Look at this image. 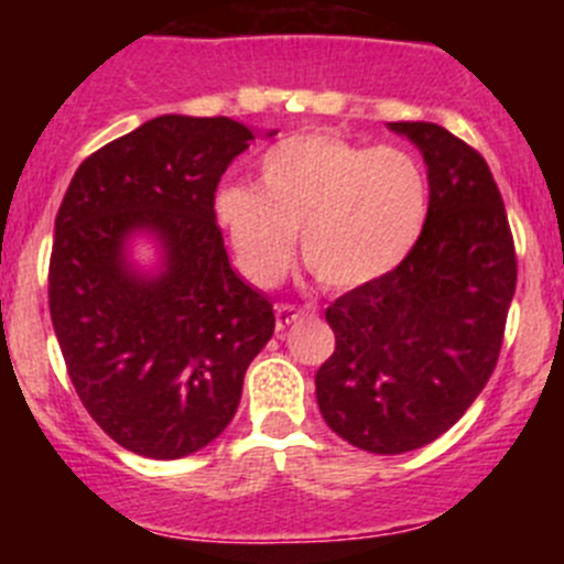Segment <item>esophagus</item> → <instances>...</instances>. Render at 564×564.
<instances>
[{
	"mask_svg": "<svg viewBox=\"0 0 564 564\" xmlns=\"http://www.w3.org/2000/svg\"><path fill=\"white\" fill-rule=\"evenodd\" d=\"M299 316H305V307L288 305V302L276 305V327H279V330H285L288 325H293Z\"/></svg>",
	"mask_w": 564,
	"mask_h": 564,
	"instance_id": "esophagus-1",
	"label": "esophagus"
}]
</instances>
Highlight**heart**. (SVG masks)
<instances>
[{"mask_svg":"<svg viewBox=\"0 0 564 564\" xmlns=\"http://www.w3.org/2000/svg\"><path fill=\"white\" fill-rule=\"evenodd\" d=\"M259 188L228 186L217 217L253 285L271 288L299 251L327 291L395 271L421 239L430 183L403 149H367L338 134H296L259 161Z\"/></svg>","mask_w":564,"mask_h":564,"instance_id":"b5f03b06","label":"heart"}]
</instances>
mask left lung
Here are the masks:
<instances>
[{
	"label": "left lung",
	"mask_w": 564,
	"mask_h": 564,
	"mask_svg": "<svg viewBox=\"0 0 564 564\" xmlns=\"http://www.w3.org/2000/svg\"><path fill=\"white\" fill-rule=\"evenodd\" d=\"M430 166V214L401 265L325 311L336 350L316 372L322 417L376 455L421 449L475 403L500 358L517 253L500 188L449 129L395 121Z\"/></svg>",
	"instance_id": "obj_1"
}]
</instances>
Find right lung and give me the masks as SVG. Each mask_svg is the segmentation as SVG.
I'll return each mask as SVG.
<instances>
[{
  "instance_id": "1",
  "label": "right lung",
  "mask_w": 564,
  "mask_h": 564,
  "mask_svg": "<svg viewBox=\"0 0 564 564\" xmlns=\"http://www.w3.org/2000/svg\"><path fill=\"white\" fill-rule=\"evenodd\" d=\"M253 132L231 118L161 115L78 166L56 217L50 318L93 421L134 455L177 460L231 423L242 378L276 318L231 271L214 194ZM152 230L167 265L128 268Z\"/></svg>"
}]
</instances>
